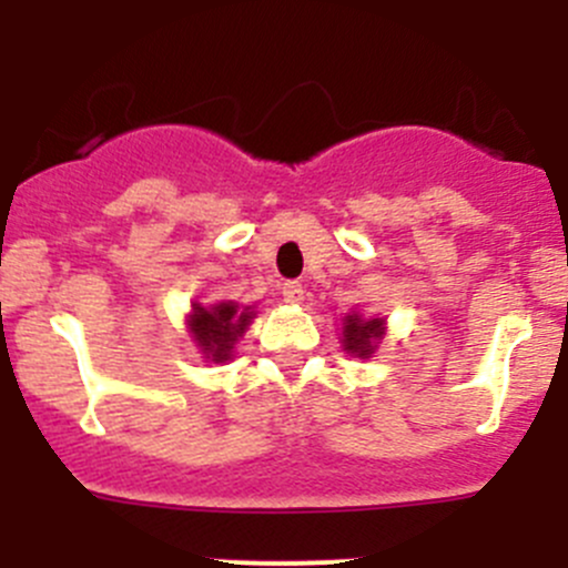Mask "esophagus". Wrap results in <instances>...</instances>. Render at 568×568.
Returning a JSON list of instances; mask_svg holds the SVG:
<instances>
[{
    "label": "esophagus",
    "mask_w": 568,
    "mask_h": 568,
    "mask_svg": "<svg viewBox=\"0 0 568 568\" xmlns=\"http://www.w3.org/2000/svg\"><path fill=\"white\" fill-rule=\"evenodd\" d=\"M280 294H283L285 302H302V300H305V288H302L300 280H285V283L280 285Z\"/></svg>",
    "instance_id": "1"
}]
</instances>
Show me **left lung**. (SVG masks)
<instances>
[{
  "instance_id": "obj_1",
  "label": "left lung",
  "mask_w": 568,
  "mask_h": 568,
  "mask_svg": "<svg viewBox=\"0 0 568 568\" xmlns=\"http://www.w3.org/2000/svg\"><path fill=\"white\" fill-rule=\"evenodd\" d=\"M385 335V321L363 318L359 313L343 318V348L359 359H368Z\"/></svg>"
}]
</instances>
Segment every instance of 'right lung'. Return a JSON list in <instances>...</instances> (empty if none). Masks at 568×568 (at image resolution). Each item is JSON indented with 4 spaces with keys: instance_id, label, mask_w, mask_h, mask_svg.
Segmentation results:
<instances>
[{
    "instance_id": "add662e5",
    "label": "right lung",
    "mask_w": 568,
    "mask_h": 568,
    "mask_svg": "<svg viewBox=\"0 0 568 568\" xmlns=\"http://www.w3.org/2000/svg\"><path fill=\"white\" fill-rule=\"evenodd\" d=\"M255 318L252 307H239L236 302H220V305L203 307L194 302L192 316H189V332L200 346L205 359L211 363H225L233 357V346L239 337L247 332Z\"/></svg>"
}]
</instances>
